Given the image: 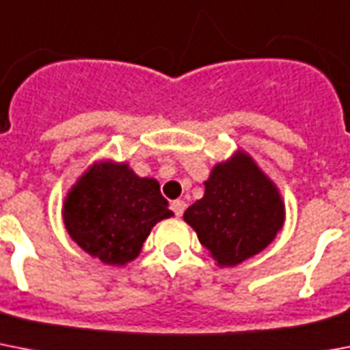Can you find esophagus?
I'll use <instances>...</instances> for the list:
<instances>
[{
  "label": "esophagus",
  "instance_id": "1",
  "mask_svg": "<svg viewBox=\"0 0 350 350\" xmlns=\"http://www.w3.org/2000/svg\"><path fill=\"white\" fill-rule=\"evenodd\" d=\"M184 209H186V202H184V200H173V202H172V211L175 215H177V217H183Z\"/></svg>",
  "mask_w": 350,
  "mask_h": 350
}]
</instances>
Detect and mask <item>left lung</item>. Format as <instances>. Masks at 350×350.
<instances>
[{
  "mask_svg": "<svg viewBox=\"0 0 350 350\" xmlns=\"http://www.w3.org/2000/svg\"><path fill=\"white\" fill-rule=\"evenodd\" d=\"M204 186V197L186 209L184 220L220 267L239 265L275 240L286 206L275 183L247 153L219 162Z\"/></svg>",
  "mask_w": 350,
  "mask_h": 350,
  "instance_id": "left-lung-1",
  "label": "left lung"
}]
</instances>
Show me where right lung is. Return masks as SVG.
<instances>
[{
  "mask_svg": "<svg viewBox=\"0 0 350 350\" xmlns=\"http://www.w3.org/2000/svg\"><path fill=\"white\" fill-rule=\"evenodd\" d=\"M155 178L139 177L124 162H94L63 204L64 228L81 250L103 264L135 260L157 222L170 219Z\"/></svg>",
  "mask_w": 350,
  "mask_h": 350,
  "instance_id": "1",
  "label": "right lung"
}]
</instances>
